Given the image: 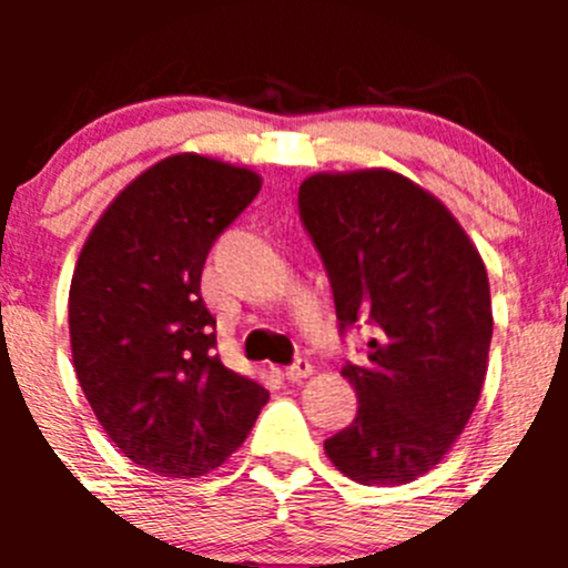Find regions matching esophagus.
Wrapping results in <instances>:
<instances>
[{"label": "esophagus", "instance_id": "1", "mask_svg": "<svg viewBox=\"0 0 568 568\" xmlns=\"http://www.w3.org/2000/svg\"><path fill=\"white\" fill-rule=\"evenodd\" d=\"M311 374H313V365L307 357H296L294 365H288V368H285V379L288 382H302V379H307Z\"/></svg>", "mask_w": 568, "mask_h": 568}]
</instances>
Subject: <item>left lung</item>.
Instances as JSON below:
<instances>
[{
	"label": "left lung",
	"instance_id": "left-lung-1",
	"mask_svg": "<svg viewBox=\"0 0 568 568\" xmlns=\"http://www.w3.org/2000/svg\"><path fill=\"white\" fill-rule=\"evenodd\" d=\"M300 220L341 332L376 326L365 363L341 371L359 409L326 456L365 486L409 484L445 459L480 398L491 343L484 261L434 194L390 170L311 175Z\"/></svg>",
	"mask_w": 568,
	"mask_h": 568
}]
</instances>
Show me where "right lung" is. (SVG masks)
Segmentation results:
<instances>
[{"label":"right lung","mask_w":568,"mask_h":568,"mask_svg":"<svg viewBox=\"0 0 568 568\" xmlns=\"http://www.w3.org/2000/svg\"><path fill=\"white\" fill-rule=\"evenodd\" d=\"M261 192L247 168L162 159L109 203L68 296L77 379L120 454L197 478L247 439L266 387L225 368L200 294L211 244Z\"/></svg>","instance_id":"add662e5"}]
</instances>
